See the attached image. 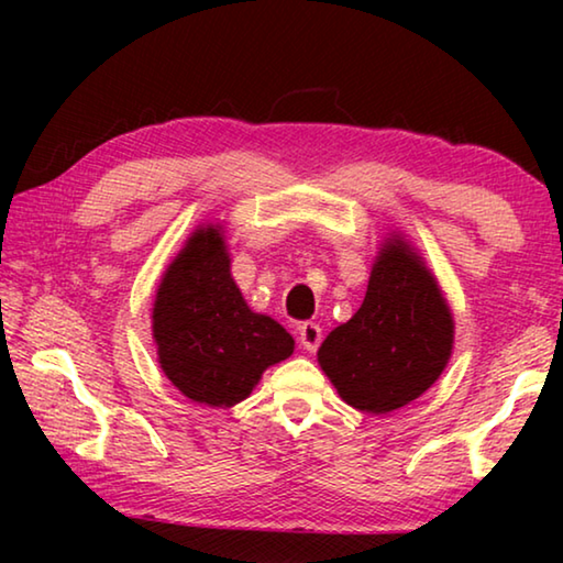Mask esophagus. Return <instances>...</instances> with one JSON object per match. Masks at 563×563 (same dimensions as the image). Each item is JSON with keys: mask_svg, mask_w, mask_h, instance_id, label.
<instances>
[{"mask_svg": "<svg viewBox=\"0 0 563 563\" xmlns=\"http://www.w3.org/2000/svg\"><path fill=\"white\" fill-rule=\"evenodd\" d=\"M298 340L305 350L316 352L322 342V330L318 322H302V325H298Z\"/></svg>", "mask_w": 563, "mask_h": 563, "instance_id": "1", "label": "esophagus"}]
</instances>
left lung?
I'll return each mask as SVG.
<instances>
[{"label": "left lung", "mask_w": 563, "mask_h": 563, "mask_svg": "<svg viewBox=\"0 0 563 563\" xmlns=\"http://www.w3.org/2000/svg\"><path fill=\"white\" fill-rule=\"evenodd\" d=\"M452 342V310L437 278L402 235H389L360 310L330 332L318 362L350 407L387 415L437 383Z\"/></svg>", "instance_id": "1"}]
</instances>
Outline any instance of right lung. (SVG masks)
<instances>
[{
	"instance_id": "1",
	"label": "right lung",
	"mask_w": 563,
	"mask_h": 563,
	"mask_svg": "<svg viewBox=\"0 0 563 563\" xmlns=\"http://www.w3.org/2000/svg\"><path fill=\"white\" fill-rule=\"evenodd\" d=\"M151 330L161 369L188 399L233 407L292 355L280 322L253 312L231 275L221 225L196 228L156 290Z\"/></svg>"
}]
</instances>
